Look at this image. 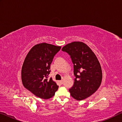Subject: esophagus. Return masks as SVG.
I'll return each mask as SVG.
<instances>
[{
	"label": "esophagus",
	"mask_w": 122,
	"mask_h": 122,
	"mask_svg": "<svg viewBox=\"0 0 122 122\" xmlns=\"http://www.w3.org/2000/svg\"><path fill=\"white\" fill-rule=\"evenodd\" d=\"M59 83H61V84H62L63 83V80H61V81H59Z\"/></svg>",
	"instance_id": "esophagus-1"
}]
</instances>
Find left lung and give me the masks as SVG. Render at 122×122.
I'll list each match as a JSON object with an SVG mask.
<instances>
[{"label": "left lung", "mask_w": 122, "mask_h": 122, "mask_svg": "<svg viewBox=\"0 0 122 122\" xmlns=\"http://www.w3.org/2000/svg\"><path fill=\"white\" fill-rule=\"evenodd\" d=\"M62 51L69 54L74 64V84L69 91L75 99L81 101L97 91L102 80V71L98 58L91 48L81 41L66 44Z\"/></svg>", "instance_id": "left-lung-1"}]
</instances>
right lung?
<instances>
[{
  "label": "right lung",
  "instance_id": "add662e5",
  "mask_svg": "<svg viewBox=\"0 0 122 122\" xmlns=\"http://www.w3.org/2000/svg\"><path fill=\"white\" fill-rule=\"evenodd\" d=\"M61 48L60 46L40 43L33 46L25 58L21 73L23 84L40 98L53 97L59 87L52 78H48L53 58Z\"/></svg>",
  "mask_w": 122,
  "mask_h": 122
}]
</instances>
